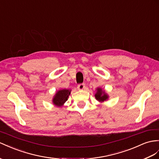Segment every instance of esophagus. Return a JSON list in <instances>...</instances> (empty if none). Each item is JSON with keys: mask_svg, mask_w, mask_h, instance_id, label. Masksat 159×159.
Returning <instances> with one entry per match:
<instances>
[{"mask_svg": "<svg viewBox=\"0 0 159 159\" xmlns=\"http://www.w3.org/2000/svg\"><path fill=\"white\" fill-rule=\"evenodd\" d=\"M77 88L79 90H83V89L85 88V84H79L78 86H77Z\"/></svg>", "mask_w": 159, "mask_h": 159, "instance_id": "esophagus-1", "label": "esophagus"}]
</instances>
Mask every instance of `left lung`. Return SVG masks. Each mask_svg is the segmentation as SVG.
<instances>
[{
	"mask_svg": "<svg viewBox=\"0 0 159 159\" xmlns=\"http://www.w3.org/2000/svg\"><path fill=\"white\" fill-rule=\"evenodd\" d=\"M95 99L100 103H103L109 99V95L105 91L103 90L101 87H97L96 89V93L95 94Z\"/></svg>",
	"mask_w": 159,
	"mask_h": 159,
	"instance_id": "8db88e82",
	"label": "left lung"
}]
</instances>
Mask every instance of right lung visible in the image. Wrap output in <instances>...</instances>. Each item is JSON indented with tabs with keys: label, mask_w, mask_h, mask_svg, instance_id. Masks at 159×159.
<instances>
[{
	"label": "right lung",
	"mask_w": 159,
	"mask_h": 159,
	"mask_svg": "<svg viewBox=\"0 0 159 159\" xmlns=\"http://www.w3.org/2000/svg\"><path fill=\"white\" fill-rule=\"evenodd\" d=\"M71 89H60L53 97L52 103L56 107H62L70 95Z\"/></svg>",
	"instance_id": "add662e5"
}]
</instances>
